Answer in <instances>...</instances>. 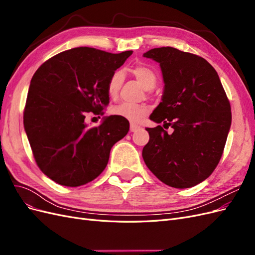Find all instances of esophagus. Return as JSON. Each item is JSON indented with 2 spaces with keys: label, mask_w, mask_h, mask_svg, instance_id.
Listing matches in <instances>:
<instances>
[{
  "label": "esophagus",
  "mask_w": 255,
  "mask_h": 255,
  "mask_svg": "<svg viewBox=\"0 0 255 255\" xmlns=\"http://www.w3.org/2000/svg\"><path fill=\"white\" fill-rule=\"evenodd\" d=\"M140 128V126H138V125H134V123H132V125H130V127H129V129H130V132H136V130H138Z\"/></svg>",
  "instance_id": "esophagus-1"
}]
</instances>
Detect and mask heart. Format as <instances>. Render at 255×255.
Instances as JSON below:
<instances>
[{
  "label": "heart",
  "mask_w": 255,
  "mask_h": 255,
  "mask_svg": "<svg viewBox=\"0 0 255 255\" xmlns=\"http://www.w3.org/2000/svg\"><path fill=\"white\" fill-rule=\"evenodd\" d=\"M132 73L144 89L151 90L155 87L157 83V76L155 72L151 70L150 68L138 65L132 69ZM123 81H125V74L120 70L115 71L111 75L109 82H107V94H109L111 98H116L118 96ZM111 113L128 121L137 122L148 114V109H146L145 105L141 104L121 102L114 105L111 109Z\"/></svg>",
  "instance_id": "obj_1"
}]
</instances>
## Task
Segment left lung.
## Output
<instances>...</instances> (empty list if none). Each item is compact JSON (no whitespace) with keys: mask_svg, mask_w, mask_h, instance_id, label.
Returning a JSON list of instances; mask_svg holds the SVG:
<instances>
[{"mask_svg":"<svg viewBox=\"0 0 255 255\" xmlns=\"http://www.w3.org/2000/svg\"><path fill=\"white\" fill-rule=\"evenodd\" d=\"M143 57L157 61L165 83L161 102L150 116L161 126L146 128L142 149L152 173L174 188L203 182L217 167L232 122L231 105L213 66L195 54L171 47L152 49Z\"/></svg>","mask_w":255,"mask_h":255,"instance_id":"1","label":"left lung"}]
</instances>
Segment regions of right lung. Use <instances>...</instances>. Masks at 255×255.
Returning a JSON list of instances; mask_svg holds the SVG:
<instances>
[{
    "mask_svg": "<svg viewBox=\"0 0 255 255\" xmlns=\"http://www.w3.org/2000/svg\"><path fill=\"white\" fill-rule=\"evenodd\" d=\"M132 53L74 48L44 61L33 75L23 123L37 166L54 182L78 187L94 181L112 146L128 134V121L118 116L104 117L96 128L85 118L104 114L107 82Z\"/></svg>",
    "mask_w": 255,
    "mask_h": 255,
    "instance_id": "right-lung-1",
    "label": "right lung"
}]
</instances>
